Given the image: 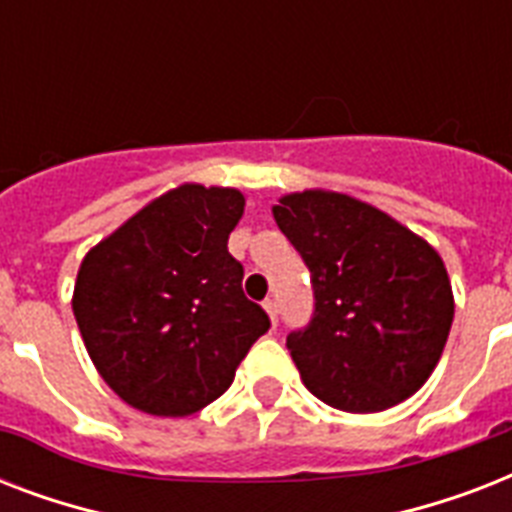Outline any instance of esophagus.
Masks as SVG:
<instances>
[{
	"label": "esophagus",
	"instance_id": "1",
	"mask_svg": "<svg viewBox=\"0 0 512 512\" xmlns=\"http://www.w3.org/2000/svg\"><path fill=\"white\" fill-rule=\"evenodd\" d=\"M263 308L265 313H268V319H271L273 327H276V324H279V305H276V300H265Z\"/></svg>",
	"mask_w": 512,
	"mask_h": 512
}]
</instances>
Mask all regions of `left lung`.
I'll list each match as a JSON object with an SVG mask.
<instances>
[{
	"instance_id": "8db88e82",
	"label": "left lung",
	"mask_w": 512,
	"mask_h": 512,
	"mask_svg": "<svg viewBox=\"0 0 512 512\" xmlns=\"http://www.w3.org/2000/svg\"><path fill=\"white\" fill-rule=\"evenodd\" d=\"M273 220L311 268L316 313L287 337L305 388L350 414L414 396L454 319L436 247L388 212L327 188L284 193Z\"/></svg>"
}]
</instances>
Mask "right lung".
<instances>
[{"instance_id": "right-lung-1", "label": "right lung", "mask_w": 512, "mask_h": 512, "mask_svg": "<svg viewBox=\"0 0 512 512\" xmlns=\"http://www.w3.org/2000/svg\"><path fill=\"white\" fill-rule=\"evenodd\" d=\"M244 207L239 188L180 183L84 255L71 308L98 374L132 409L199 412L271 327L228 252Z\"/></svg>"}]
</instances>
